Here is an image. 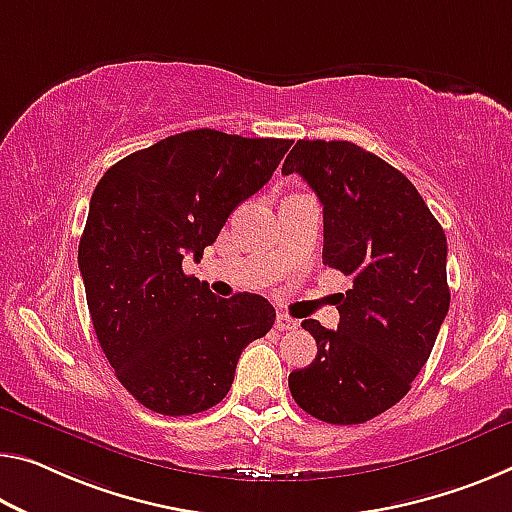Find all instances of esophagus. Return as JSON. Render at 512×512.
Segmentation results:
<instances>
[{
	"label": "esophagus",
	"instance_id": "1",
	"mask_svg": "<svg viewBox=\"0 0 512 512\" xmlns=\"http://www.w3.org/2000/svg\"><path fill=\"white\" fill-rule=\"evenodd\" d=\"M274 327H277L279 332H290V329L300 327V322L293 320V318H288V316H283V313H279L277 320H274Z\"/></svg>",
	"mask_w": 512,
	"mask_h": 512
}]
</instances>
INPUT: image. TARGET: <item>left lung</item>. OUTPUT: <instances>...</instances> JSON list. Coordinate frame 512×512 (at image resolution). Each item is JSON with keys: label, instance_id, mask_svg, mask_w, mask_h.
<instances>
[{"label": "left lung", "instance_id": "left-lung-1", "mask_svg": "<svg viewBox=\"0 0 512 512\" xmlns=\"http://www.w3.org/2000/svg\"><path fill=\"white\" fill-rule=\"evenodd\" d=\"M281 174L318 194L322 263L352 277L338 329L302 322L318 352L288 375L290 393L325 423L371 421L410 391L448 313L444 229L410 180L350 141L300 139Z\"/></svg>", "mask_w": 512, "mask_h": 512}]
</instances>
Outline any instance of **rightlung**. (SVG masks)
<instances>
[{
    "label": "right lung",
    "mask_w": 512,
    "mask_h": 512,
    "mask_svg": "<svg viewBox=\"0 0 512 512\" xmlns=\"http://www.w3.org/2000/svg\"><path fill=\"white\" fill-rule=\"evenodd\" d=\"M293 141L190 130L137 151L93 190L77 251L98 343L132 398L157 414L206 412L251 341L274 325L261 295L224 300L183 272Z\"/></svg>",
    "instance_id": "add662e5"
}]
</instances>
